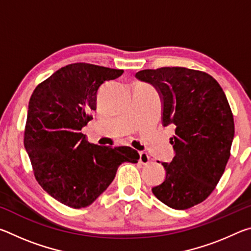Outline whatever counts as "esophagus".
Returning a JSON list of instances; mask_svg holds the SVG:
<instances>
[{
    "mask_svg": "<svg viewBox=\"0 0 251 251\" xmlns=\"http://www.w3.org/2000/svg\"><path fill=\"white\" fill-rule=\"evenodd\" d=\"M150 156L147 155V152L145 151H139V163L143 165H146L150 163Z\"/></svg>",
    "mask_w": 251,
    "mask_h": 251,
    "instance_id": "1",
    "label": "esophagus"
}]
</instances>
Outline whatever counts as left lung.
I'll list each match as a JSON object with an SVG mask.
<instances>
[{"label":"left lung","mask_w":251,"mask_h":251,"mask_svg":"<svg viewBox=\"0 0 251 251\" xmlns=\"http://www.w3.org/2000/svg\"><path fill=\"white\" fill-rule=\"evenodd\" d=\"M135 77L156 88L163 126L175 128V156L161 163L166 177L151 192L173 209H188L212 193L230 157L235 124L227 97L209 74L186 67L144 70Z\"/></svg>","instance_id":"left-lung-1"}]
</instances>
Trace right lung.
I'll return each instance as SVG.
<instances>
[{
  "instance_id": "right-lung-1",
  "label": "right lung",
  "mask_w": 251,
  "mask_h": 251,
  "mask_svg": "<svg viewBox=\"0 0 251 251\" xmlns=\"http://www.w3.org/2000/svg\"><path fill=\"white\" fill-rule=\"evenodd\" d=\"M123 70L75 63L37 85L29 99L24 147L34 176L50 196L72 208L94 202L125 161L137 163L128 146H100L80 133L92 120L101 84Z\"/></svg>"
}]
</instances>
